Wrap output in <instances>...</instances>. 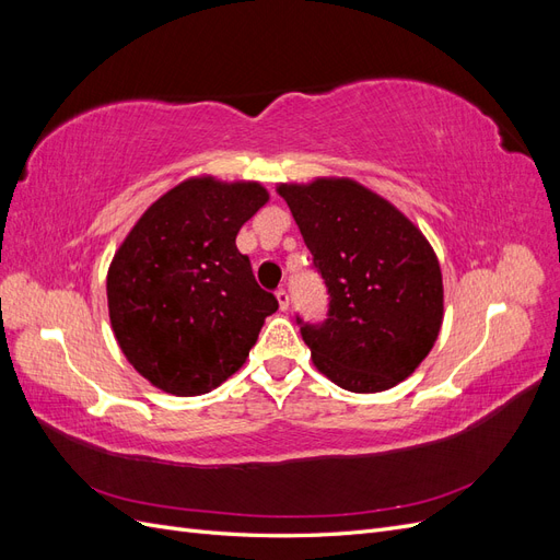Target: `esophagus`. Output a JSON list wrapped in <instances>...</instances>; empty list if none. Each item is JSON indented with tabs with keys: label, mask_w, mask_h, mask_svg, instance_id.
Wrapping results in <instances>:
<instances>
[{
	"label": "esophagus",
	"mask_w": 560,
	"mask_h": 560,
	"mask_svg": "<svg viewBox=\"0 0 560 560\" xmlns=\"http://www.w3.org/2000/svg\"><path fill=\"white\" fill-rule=\"evenodd\" d=\"M276 299H278V306H280V311H287V308H290V294H287L284 290H278V292H276Z\"/></svg>",
	"instance_id": "34e87169"
}]
</instances>
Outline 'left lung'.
Here are the masks:
<instances>
[{"instance_id":"obj_1","label":"left lung","mask_w":560,"mask_h":560,"mask_svg":"<svg viewBox=\"0 0 560 560\" xmlns=\"http://www.w3.org/2000/svg\"><path fill=\"white\" fill-rule=\"evenodd\" d=\"M329 290V317L303 325L319 374L350 393L409 378L444 322L442 266L422 231L352 177L278 184Z\"/></svg>"}]
</instances>
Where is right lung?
Masks as SVG:
<instances>
[{"mask_svg": "<svg viewBox=\"0 0 560 560\" xmlns=\"http://www.w3.org/2000/svg\"><path fill=\"white\" fill-rule=\"evenodd\" d=\"M268 198L259 182L186 177L151 202L114 252V338L132 369L163 393L196 397L222 385L278 311L235 247V235Z\"/></svg>", "mask_w": 560, "mask_h": 560, "instance_id": "add662e5", "label": "right lung"}]
</instances>
